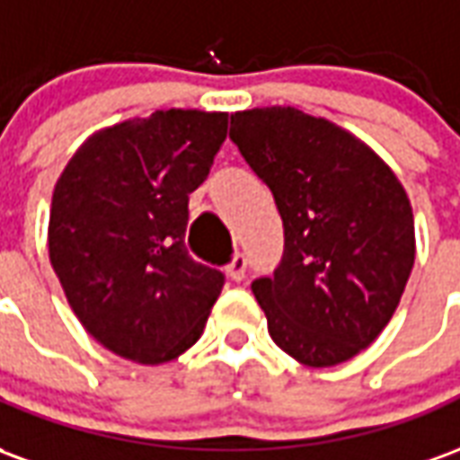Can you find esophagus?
Masks as SVG:
<instances>
[{"instance_id": "1", "label": "esophagus", "mask_w": 460, "mask_h": 460, "mask_svg": "<svg viewBox=\"0 0 460 460\" xmlns=\"http://www.w3.org/2000/svg\"><path fill=\"white\" fill-rule=\"evenodd\" d=\"M226 276H229L231 280H243V276H246V256L243 253H236L234 259H231V263L226 266Z\"/></svg>"}]
</instances>
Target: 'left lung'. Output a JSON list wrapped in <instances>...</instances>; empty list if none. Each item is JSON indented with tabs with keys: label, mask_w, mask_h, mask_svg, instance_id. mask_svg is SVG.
<instances>
[{
	"label": "left lung",
	"mask_w": 460,
	"mask_h": 460,
	"mask_svg": "<svg viewBox=\"0 0 460 460\" xmlns=\"http://www.w3.org/2000/svg\"><path fill=\"white\" fill-rule=\"evenodd\" d=\"M229 137L283 219L280 266L251 286L269 335L300 365L352 359L392 320L414 266L402 181L357 135L290 105L231 113Z\"/></svg>",
	"instance_id": "8db88e82"
}]
</instances>
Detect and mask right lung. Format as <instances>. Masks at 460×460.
Here are the masks:
<instances>
[{
	"instance_id": "1",
	"label": "right lung",
	"mask_w": 460,
	"mask_h": 460,
	"mask_svg": "<svg viewBox=\"0 0 460 460\" xmlns=\"http://www.w3.org/2000/svg\"><path fill=\"white\" fill-rule=\"evenodd\" d=\"M229 113L155 111L95 130L56 180L49 261L85 332L137 365L187 352L221 270L184 249L190 194L209 174Z\"/></svg>"
}]
</instances>
